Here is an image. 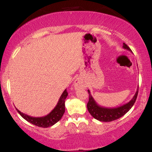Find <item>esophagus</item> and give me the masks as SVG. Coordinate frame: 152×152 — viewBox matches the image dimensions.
Masks as SVG:
<instances>
[{
    "label": "esophagus",
    "mask_w": 152,
    "mask_h": 152,
    "mask_svg": "<svg viewBox=\"0 0 152 152\" xmlns=\"http://www.w3.org/2000/svg\"><path fill=\"white\" fill-rule=\"evenodd\" d=\"M74 87L75 89H78V88H80L83 87V84H82V82H81L80 80H75V84H74Z\"/></svg>",
    "instance_id": "34e87169"
}]
</instances>
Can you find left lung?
<instances>
[{
	"label": "left lung",
	"instance_id": "obj_1",
	"mask_svg": "<svg viewBox=\"0 0 152 152\" xmlns=\"http://www.w3.org/2000/svg\"><path fill=\"white\" fill-rule=\"evenodd\" d=\"M122 47L124 49L132 52L129 47L124 43H123V46ZM88 92L89 94V99L88 102L87 103V109H88V111L91 113V115L95 119L99 120L101 122H111L122 117L124 114L127 113L132 109L136 100L137 96H138V88L137 89L134 96L128 103L115 108H106L100 107L97 104L95 99H93L91 94L90 91L88 90Z\"/></svg>",
	"mask_w": 152,
	"mask_h": 152
}]
</instances>
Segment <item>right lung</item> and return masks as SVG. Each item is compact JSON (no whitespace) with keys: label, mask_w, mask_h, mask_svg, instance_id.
Returning <instances> with one entry per match:
<instances>
[{"label":"right lung","mask_w":152,"mask_h":152,"mask_svg":"<svg viewBox=\"0 0 152 152\" xmlns=\"http://www.w3.org/2000/svg\"><path fill=\"white\" fill-rule=\"evenodd\" d=\"M67 96L68 92L66 89H65V91H64L61 97H60L57 104L54 108V109L47 115L43 116V117H32V116L28 115L26 114L22 113L16 108V109L25 120L30 122L31 124H34L37 126H39V127L47 128L54 125L55 123H57L58 121L61 120L64 112H65V100Z\"/></svg>","instance_id":"1"}]
</instances>
